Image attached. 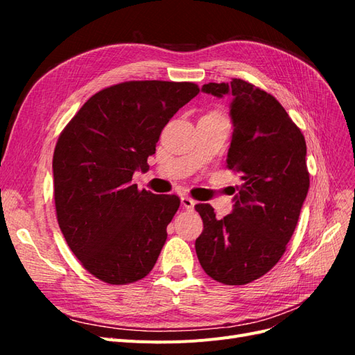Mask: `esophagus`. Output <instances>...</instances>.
Returning a JSON list of instances; mask_svg holds the SVG:
<instances>
[{
	"instance_id": "1",
	"label": "esophagus",
	"mask_w": 355,
	"mask_h": 355,
	"mask_svg": "<svg viewBox=\"0 0 355 355\" xmlns=\"http://www.w3.org/2000/svg\"><path fill=\"white\" fill-rule=\"evenodd\" d=\"M180 201H182V206H184L185 209H188V210H194L196 201L192 200L191 197H182V198H180Z\"/></svg>"
}]
</instances>
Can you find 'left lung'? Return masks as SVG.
Wrapping results in <instances>:
<instances>
[{
	"label": "left lung",
	"mask_w": 355,
	"mask_h": 355,
	"mask_svg": "<svg viewBox=\"0 0 355 355\" xmlns=\"http://www.w3.org/2000/svg\"><path fill=\"white\" fill-rule=\"evenodd\" d=\"M201 90L232 94L227 167L243 184L232 213L222 219L210 204H197L204 228L196 252L213 280L243 286L272 270L292 239L309 188L306 144L282 103L253 84L232 78Z\"/></svg>",
	"instance_id": "1"
}]
</instances>
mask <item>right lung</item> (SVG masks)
Returning a JSON list of instances; mask_svg holds the SVG:
<instances>
[{
  "label": "right lung",
  "instance_id": "1",
  "mask_svg": "<svg viewBox=\"0 0 355 355\" xmlns=\"http://www.w3.org/2000/svg\"><path fill=\"white\" fill-rule=\"evenodd\" d=\"M198 92L187 81L120 83L93 94L62 130L53 154L58 222L101 282L135 283L154 268L180 200L139 191L132 178L149 168L161 130Z\"/></svg>",
  "mask_w": 355,
  "mask_h": 355
}]
</instances>
